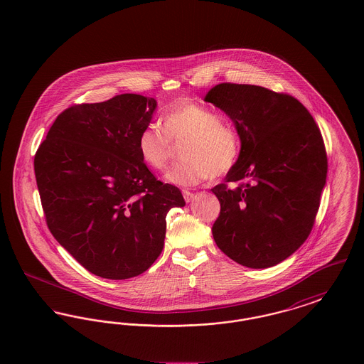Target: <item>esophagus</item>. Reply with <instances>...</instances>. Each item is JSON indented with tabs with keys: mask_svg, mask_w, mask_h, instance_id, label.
<instances>
[{
	"mask_svg": "<svg viewBox=\"0 0 364 364\" xmlns=\"http://www.w3.org/2000/svg\"><path fill=\"white\" fill-rule=\"evenodd\" d=\"M183 196H184V199H186V202H191L192 199H193V196H195V193L193 192H191L188 190H183Z\"/></svg>",
	"mask_w": 364,
	"mask_h": 364,
	"instance_id": "obj_1",
	"label": "esophagus"
}]
</instances>
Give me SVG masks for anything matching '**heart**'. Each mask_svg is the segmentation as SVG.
I'll list each match as a JSON object with an SVG mask.
<instances>
[{"label":"heart","instance_id":"b5f03b06","mask_svg":"<svg viewBox=\"0 0 364 364\" xmlns=\"http://www.w3.org/2000/svg\"><path fill=\"white\" fill-rule=\"evenodd\" d=\"M156 125L143 128L138 135L140 159L149 168L162 171L172 153V143L184 140L180 156L165 180L181 187H192L213 176L230 172L242 154L239 131L221 120L220 114L203 105L183 101L174 104Z\"/></svg>","mask_w":364,"mask_h":364}]
</instances>
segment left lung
<instances>
[{"label":"left lung","mask_w":364,"mask_h":364,"mask_svg":"<svg viewBox=\"0 0 364 364\" xmlns=\"http://www.w3.org/2000/svg\"><path fill=\"white\" fill-rule=\"evenodd\" d=\"M205 101L242 136L236 166L211 190L221 205L214 242L245 267H272L306 242L315 223L328 174L321 131L294 97L264 87L221 83Z\"/></svg>","instance_id":"left-lung-1"}]
</instances>
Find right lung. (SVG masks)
Masks as SVG:
<instances>
[{"instance_id": "right-lung-1", "label": "right lung", "mask_w": 364, "mask_h": 364, "mask_svg": "<svg viewBox=\"0 0 364 364\" xmlns=\"http://www.w3.org/2000/svg\"><path fill=\"white\" fill-rule=\"evenodd\" d=\"M156 101L122 94L60 113L34 158L35 178L54 239L90 273L127 279L159 257L166 214L186 205L156 180L136 140Z\"/></svg>"}]
</instances>
